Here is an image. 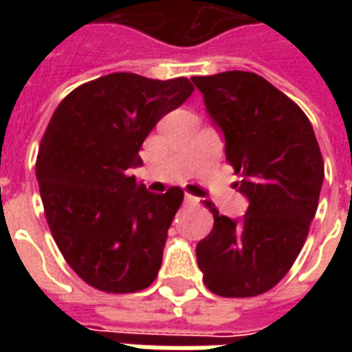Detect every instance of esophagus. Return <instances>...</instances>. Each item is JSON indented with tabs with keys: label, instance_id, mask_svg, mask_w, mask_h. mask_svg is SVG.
<instances>
[{
	"label": "esophagus",
	"instance_id": "1",
	"mask_svg": "<svg viewBox=\"0 0 352 352\" xmlns=\"http://www.w3.org/2000/svg\"><path fill=\"white\" fill-rule=\"evenodd\" d=\"M184 201H186V204H190V206H196V204L199 201V198L192 196V194H184Z\"/></svg>",
	"mask_w": 352,
	"mask_h": 352
}]
</instances>
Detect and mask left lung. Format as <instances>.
Masks as SVG:
<instances>
[{
  "label": "left lung",
  "instance_id": "left-lung-1",
  "mask_svg": "<svg viewBox=\"0 0 352 352\" xmlns=\"http://www.w3.org/2000/svg\"><path fill=\"white\" fill-rule=\"evenodd\" d=\"M226 139V160L249 199L232 221L206 201L214 224L196 247L206 287L251 298L279 283L302 251L317 213L324 162L309 118L294 101L251 72L192 77Z\"/></svg>",
  "mask_w": 352,
  "mask_h": 352
}]
</instances>
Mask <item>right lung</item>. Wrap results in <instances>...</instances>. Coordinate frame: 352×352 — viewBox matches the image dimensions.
Here are the masks:
<instances>
[{
	"label": "right lung",
	"mask_w": 352,
	"mask_h": 352,
	"mask_svg": "<svg viewBox=\"0 0 352 352\" xmlns=\"http://www.w3.org/2000/svg\"><path fill=\"white\" fill-rule=\"evenodd\" d=\"M192 92L186 77L111 73L67 94L50 118L35 162L45 217L90 287L128 294L156 279L184 192L153 194L126 171L143 164L146 135Z\"/></svg>",
	"instance_id": "1"
}]
</instances>
